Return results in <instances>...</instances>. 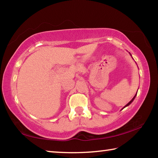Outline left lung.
Here are the masks:
<instances>
[{"instance_id":"8db88e82","label":"left lung","mask_w":158,"mask_h":158,"mask_svg":"<svg viewBox=\"0 0 158 158\" xmlns=\"http://www.w3.org/2000/svg\"><path fill=\"white\" fill-rule=\"evenodd\" d=\"M130 55H131V54H130ZM131 56H132V55H131ZM137 91H138V90H137ZM137 93H136V94H135V96H134V98H133L132 99V100H130V101L129 102H128V103L127 104V105H125V106H124V107H123V109H124L125 107H126V106H129V105H130V104L132 102H133V100H135V97H136V96H137Z\"/></svg>"}]
</instances>
